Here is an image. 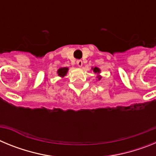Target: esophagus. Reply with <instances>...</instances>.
<instances>
[{
  "label": "esophagus",
  "mask_w": 156,
  "mask_h": 156,
  "mask_svg": "<svg viewBox=\"0 0 156 156\" xmlns=\"http://www.w3.org/2000/svg\"><path fill=\"white\" fill-rule=\"evenodd\" d=\"M76 64H77V66H79V67H81V66H83V61L82 60H77Z\"/></svg>",
  "instance_id": "34e87169"
}]
</instances>
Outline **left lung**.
I'll list each match as a JSON object with an SVG mask.
<instances>
[{
	"instance_id": "left-lung-1",
	"label": "left lung",
	"mask_w": 156,
	"mask_h": 156,
	"mask_svg": "<svg viewBox=\"0 0 156 156\" xmlns=\"http://www.w3.org/2000/svg\"><path fill=\"white\" fill-rule=\"evenodd\" d=\"M93 70H94V73H99V72H100L99 69L97 68V67H95V68H94ZM100 79H101V77H98V80H100Z\"/></svg>"
}]
</instances>
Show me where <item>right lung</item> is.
<instances>
[{
  "label": "right lung",
  "instance_id": "1",
  "mask_svg": "<svg viewBox=\"0 0 156 156\" xmlns=\"http://www.w3.org/2000/svg\"><path fill=\"white\" fill-rule=\"evenodd\" d=\"M67 71H68V68H61L58 70V73L60 76H64L66 73H67Z\"/></svg>",
  "mask_w": 156,
  "mask_h": 156
}]
</instances>
